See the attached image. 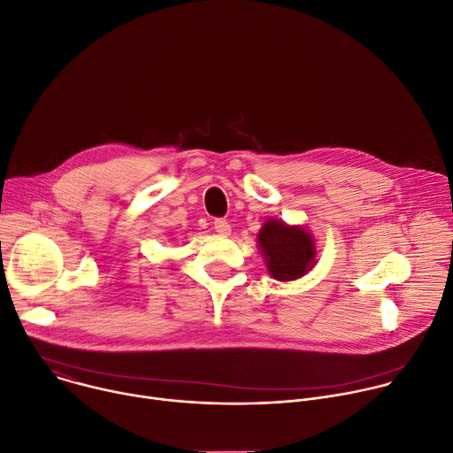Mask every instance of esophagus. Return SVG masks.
Returning <instances> with one entry per match:
<instances>
[{
  "mask_svg": "<svg viewBox=\"0 0 453 453\" xmlns=\"http://www.w3.org/2000/svg\"><path fill=\"white\" fill-rule=\"evenodd\" d=\"M214 228H216V232H218L219 235H223V237H226V235L232 234V226H230V223H228L226 219H216V221H214Z\"/></svg>",
  "mask_w": 453,
  "mask_h": 453,
  "instance_id": "34e87169",
  "label": "esophagus"
}]
</instances>
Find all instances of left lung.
<instances>
[{
  "label": "left lung",
  "instance_id": "8db88e82",
  "mask_svg": "<svg viewBox=\"0 0 453 453\" xmlns=\"http://www.w3.org/2000/svg\"><path fill=\"white\" fill-rule=\"evenodd\" d=\"M267 273L279 282H293L316 265V239L303 225H288L282 219H265L257 234Z\"/></svg>",
  "mask_w": 453,
  "mask_h": 453
}]
</instances>
